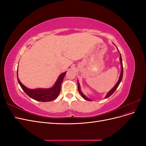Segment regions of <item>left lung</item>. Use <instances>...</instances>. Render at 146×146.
<instances>
[{
  "label": "left lung",
  "instance_id": "1",
  "mask_svg": "<svg viewBox=\"0 0 146 146\" xmlns=\"http://www.w3.org/2000/svg\"><path fill=\"white\" fill-rule=\"evenodd\" d=\"M117 50H118V48H117ZM118 51H119V50H118ZM119 53H120V52H119ZM119 60H120V62H121V72L120 76H119V80H118L117 82L116 83V85H114V86L112 88V89H111V90H110V91H108V93L107 94V95L105 96V99H107V98H109V97H110V96H111V95L114 93V92L115 91V90L117 89V88L118 87V86L119 85V84H120V83H121V81H122V76H123V66H122V57H121V54H120V58H119ZM77 84H78V92H79V93L80 94V95L82 96V98H83L84 99H85V100H88V101H91V99H90L89 98H87V97H86L85 94H84L83 93V92H82L81 89H80V83H79L78 81H77Z\"/></svg>",
  "mask_w": 146,
  "mask_h": 146
}]
</instances>
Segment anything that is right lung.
<instances>
[{"mask_svg": "<svg viewBox=\"0 0 146 146\" xmlns=\"http://www.w3.org/2000/svg\"><path fill=\"white\" fill-rule=\"evenodd\" d=\"M18 70H17V77L19 85L23 91L30 98L39 102H50L55 100L58 96L60 92L61 85L66 72L61 73L55 84L52 87L49 88H36V89H29L24 86L18 78Z\"/></svg>", "mask_w": 146, "mask_h": 146, "instance_id": "1", "label": "right lung"}]
</instances>
